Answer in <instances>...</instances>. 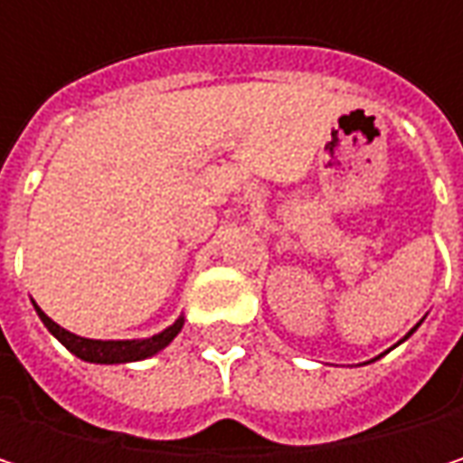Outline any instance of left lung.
Wrapping results in <instances>:
<instances>
[{"instance_id":"obj_1","label":"left lung","mask_w":463,"mask_h":463,"mask_svg":"<svg viewBox=\"0 0 463 463\" xmlns=\"http://www.w3.org/2000/svg\"><path fill=\"white\" fill-rule=\"evenodd\" d=\"M416 326H418V324H416ZM416 326H413V329H416ZM413 329H411V332H413ZM411 332H408V335H411ZM408 335H405V337H408Z\"/></svg>"}]
</instances>
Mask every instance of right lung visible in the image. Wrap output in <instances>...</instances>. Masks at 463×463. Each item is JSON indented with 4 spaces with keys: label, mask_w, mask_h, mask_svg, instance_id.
Returning <instances> with one entry per match:
<instances>
[{
    "label": "right lung",
    "mask_w": 463,
    "mask_h": 463,
    "mask_svg": "<svg viewBox=\"0 0 463 463\" xmlns=\"http://www.w3.org/2000/svg\"><path fill=\"white\" fill-rule=\"evenodd\" d=\"M34 308H37V306H34ZM37 314H40V319H43V324H45L47 329H50V332H52L74 356H80V359H85V362H96V364H126V362L146 359V356L157 354L160 348H165V345L179 335V329H182V324H184V319H176L168 329H163V332H157V335H152V337H144V340H90V337H80V335H74V332L58 326V324L47 317L43 308H37Z\"/></svg>",
    "instance_id": "obj_1"
}]
</instances>
